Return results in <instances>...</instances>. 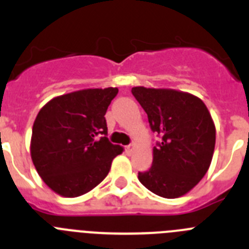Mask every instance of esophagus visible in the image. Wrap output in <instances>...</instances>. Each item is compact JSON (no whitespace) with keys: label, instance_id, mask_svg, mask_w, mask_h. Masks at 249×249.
I'll return each instance as SVG.
<instances>
[{"label":"esophagus","instance_id":"obj_1","mask_svg":"<svg viewBox=\"0 0 249 249\" xmlns=\"http://www.w3.org/2000/svg\"><path fill=\"white\" fill-rule=\"evenodd\" d=\"M133 149H135V144H128V146H126V152L128 155H131Z\"/></svg>","mask_w":249,"mask_h":249}]
</instances>
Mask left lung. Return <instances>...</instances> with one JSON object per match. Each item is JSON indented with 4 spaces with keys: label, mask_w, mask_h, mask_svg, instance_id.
I'll return each mask as SVG.
<instances>
[{
    "label": "left lung",
    "mask_w": 249,
    "mask_h": 249,
    "mask_svg": "<svg viewBox=\"0 0 249 249\" xmlns=\"http://www.w3.org/2000/svg\"><path fill=\"white\" fill-rule=\"evenodd\" d=\"M132 93L148 116L152 131L162 137L153 160L138 179L163 198H178L198 184L212 162L215 126L203 101L171 89L133 87Z\"/></svg>",
    "instance_id": "obj_1"
}]
</instances>
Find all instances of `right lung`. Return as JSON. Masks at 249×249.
I'll list each match as a JSON object with an SVG mask.
<instances>
[{
    "instance_id": "add662e5",
    "label": "right lung",
    "mask_w": 249,
    "mask_h": 249,
    "mask_svg": "<svg viewBox=\"0 0 249 249\" xmlns=\"http://www.w3.org/2000/svg\"><path fill=\"white\" fill-rule=\"evenodd\" d=\"M117 93V87L80 89L57 96L39 109L32 128L31 158L54 193L73 198L89 192L123 152L106 137L105 114Z\"/></svg>"
}]
</instances>
